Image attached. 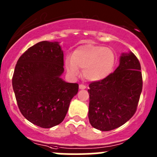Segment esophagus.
<instances>
[{
    "label": "esophagus",
    "instance_id": "esophagus-1",
    "mask_svg": "<svg viewBox=\"0 0 157 157\" xmlns=\"http://www.w3.org/2000/svg\"><path fill=\"white\" fill-rule=\"evenodd\" d=\"M79 88H80V90H85L86 88V86L83 84H80L79 85Z\"/></svg>",
    "mask_w": 157,
    "mask_h": 157
}]
</instances>
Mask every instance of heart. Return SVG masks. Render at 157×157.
<instances>
[{"instance_id": "b5f03b06", "label": "heart", "mask_w": 157, "mask_h": 157, "mask_svg": "<svg viewBox=\"0 0 157 157\" xmlns=\"http://www.w3.org/2000/svg\"><path fill=\"white\" fill-rule=\"evenodd\" d=\"M115 64V55L110 48L99 45H86L77 48L71 58H67L65 67L73 77L83 70V77L90 82L100 81L112 72Z\"/></svg>"}]
</instances>
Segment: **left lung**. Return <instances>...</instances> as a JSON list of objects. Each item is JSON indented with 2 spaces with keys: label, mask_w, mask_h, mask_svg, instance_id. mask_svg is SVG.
<instances>
[{
  "label": "left lung",
  "mask_w": 157,
  "mask_h": 157,
  "mask_svg": "<svg viewBox=\"0 0 157 157\" xmlns=\"http://www.w3.org/2000/svg\"><path fill=\"white\" fill-rule=\"evenodd\" d=\"M89 86L90 124L102 131L123 125L135 113L142 91L138 59L131 52L123 53L113 73L100 81L92 82Z\"/></svg>",
  "instance_id": "obj_1"
}]
</instances>
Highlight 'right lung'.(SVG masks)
Here are the masks:
<instances>
[{
  "label": "right lung",
  "instance_id": "obj_1",
  "mask_svg": "<svg viewBox=\"0 0 157 157\" xmlns=\"http://www.w3.org/2000/svg\"><path fill=\"white\" fill-rule=\"evenodd\" d=\"M59 42L42 41L28 48L16 64L12 85L22 115L33 124L50 128L63 121L77 83H67Z\"/></svg>",
  "mask_w": 157,
  "mask_h": 157
}]
</instances>
